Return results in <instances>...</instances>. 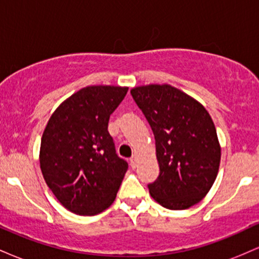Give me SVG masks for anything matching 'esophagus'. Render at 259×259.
Segmentation results:
<instances>
[{"label": "esophagus", "instance_id": "34e87169", "mask_svg": "<svg viewBox=\"0 0 259 259\" xmlns=\"http://www.w3.org/2000/svg\"><path fill=\"white\" fill-rule=\"evenodd\" d=\"M130 165L133 168H136V165H138V157H136V154H134L132 158H130Z\"/></svg>", "mask_w": 259, "mask_h": 259}]
</instances>
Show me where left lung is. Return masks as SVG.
<instances>
[{
  "label": "left lung",
  "mask_w": 259,
  "mask_h": 259,
  "mask_svg": "<svg viewBox=\"0 0 259 259\" xmlns=\"http://www.w3.org/2000/svg\"><path fill=\"white\" fill-rule=\"evenodd\" d=\"M156 140L159 175L150 194L168 209L198 203L214 183L221 164V145L207 109L168 84L132 89Z\"/></svg>",
  "instance_id": "1"
}]
</instances>
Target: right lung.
<instances>
[{"instance_id": "add662e5", "label": "right lung", "mask_w": 259, "mask_h": 259, "mask_svg": "<svg viewBox=\"0 0 259 259\" xmlns=\"http://www.w3.org/2000/svg\"><path fill=\"white\" fill-rule=\"evenodd\" d=\"M127 88L94 85L80 89L57 107L45 127L40 168L62 206L95 215L114 202L127 163L115 153L109 117Z\"/></svg>"}]
</instances>
